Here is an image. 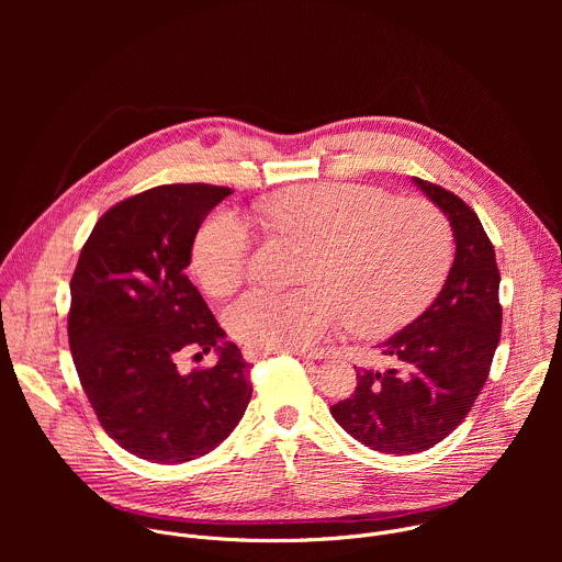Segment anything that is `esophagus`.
I'll list each match as a JSON object with an SVG mask.
<instances>
[{
    "mask_svg": "<svg viewBox=\"0 0 562 562\" xmlns=\"http://www.w3.org/2000/svg\"><path fill=\"white\" fill-rule=\"evenodd\" d=\"M243 356H245L247 362H258L260 358H267L269 351H262V349H256V347H245V349H243ZM293 356H297V358H302V360H308V358H311V356H306V353H302V351H293Z\"/></svg>",
    "mask_w": 562,
    "mask_h": 562,
    "instance_id": "34e87169",
    "label": "esophagus"
}]
</instances>
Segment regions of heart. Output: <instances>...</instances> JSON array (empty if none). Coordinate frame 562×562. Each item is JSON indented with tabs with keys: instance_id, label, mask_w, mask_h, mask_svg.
Here are the masks:
<instances>
[{
	"instance_id": "obj_1",
	"label": "heart",
	"mask_w": 562,
	"mask_h": 562,
	"mask_svg": "<svg viewBox=\"0 0 562 562\" xmlns=\"http://www.w3.org/2000/svg\"><path fill=\"white\" fill-rule=\"evenodd\" d=\"M262 224L308 247L300 291L254 289L226 308L228 334L262 351H306L342 323L382 336L414 319L451 265V226L427 200L323 182L286 189L260 204ZM254 235L237 213L215 211L198 231L193 269L213 295L245 280Z\"/></svg>"
}]
</instances>
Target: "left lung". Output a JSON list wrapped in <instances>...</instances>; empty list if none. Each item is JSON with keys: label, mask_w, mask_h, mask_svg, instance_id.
Masks as SVG:
<instances>
[{"label": "left lung", "mask_w": 562, "mask_h": 562, "mask_svg": "<svg viewBox=\"0 0 562 562\" xmlns=\"http://www.w3.org/2000/svg\"><path fill=\"white\" fill-rule=\"evenodd\" d=\"M449 217L456 258L431 306L380 342L389 369L358 367L356 391L331 407L336 423L369 449L409 456L445 440L485 386L501 340L496 251L469 204L414 178Z\"/></svg>", "instance_id": "obj_1"}]
</instances>
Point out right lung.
Wrapping results in <instances>:
<instances>
[{
  "label": "right lung",
  "mask_w": 562,
  "mask_h": 562,
  "mask_svg": "<svg viewBox=\"0 0 562 562\" xmlns=\"http://www.w3.org/2000/svg\"><path fill=\"white\" fill-rule=\"evenodd\" d=\"M231 189L165 184L109 209L70 280L68 345L104 431L150 462L215 449L251 400L249 362L187 278L200 224ZM215 348L211 370L182 374L177 358ZM200 356V353H198Z\"/></svg>",
  "instance_id": "obj_1"
}]
</instances>
